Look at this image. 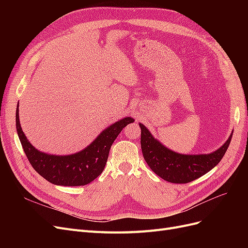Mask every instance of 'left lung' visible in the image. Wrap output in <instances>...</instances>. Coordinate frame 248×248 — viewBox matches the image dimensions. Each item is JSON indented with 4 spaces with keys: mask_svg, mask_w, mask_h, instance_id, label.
<instances>
[{
    "mask_svg": "<svg viewBox=\"0 0 248 248\" xmlns=\"http://www.w3.org/2000/svg\"><path fill=\"white\" fill-rule=\"evenodd\" d=\"M140 147L144 158L157 176L170 183H188L207 174L219 163L230 146L232 132L216 151L208 154H180L156 140L147 127L140 123Z\"/></svg>",
    "mask_w": 248,
    "mask_h": 248,
    "instance_id": "left-lung-1",
    "label": "left lung"
}]
</instances>
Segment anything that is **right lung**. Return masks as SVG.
<instances>
[{"mask_svg": "<svg viewBox=\"0 0 248 248\" xmlns=\"http://www.w3.org/2000/svg\"><path fill=\"white\" fill-rule=\"evenodd\" d=\"M18 106L16 117V130L22 149L34 170L55 185L81 186L91 183L103 171L109 149L119 133L127 124L134 122L133 118H122L100 132L81 151L70 155H54L39 151L28 140L20 126Z\"/></svg>", "mask_w": 248, "mask_h": 248, "instance_id": "1", "label": "right lung"}]
</instances>
